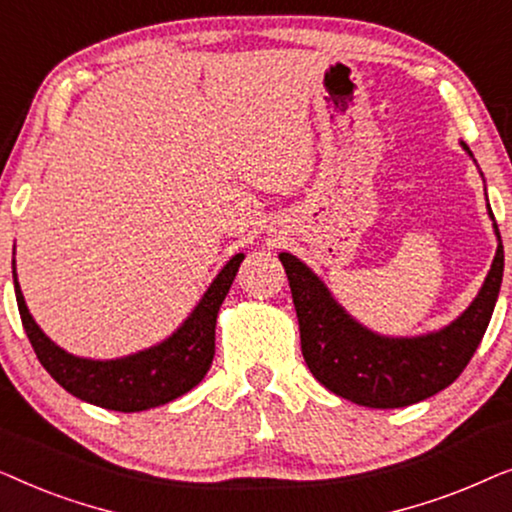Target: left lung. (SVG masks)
Masks as SVG:
<instances>
[{
	"label": "left lung",
	"mask_w": 512,
	"mask_h": 512,
	"mask_svg": "<svg viewBox=\"0 0 512 512\" xmlns=\"http://www.w3.org/2000/svg\"><path fill=\"white\" fill-rule=\"evenodd\" d=\"M489 216L494 219L492 209ZM279 261L289 277L307 368L333 394L384 410L424 401L464 373L499 298L503 244L499 235L492 270L478 298L457 321L438 333L401 340L380 338L347 317L326 286L296 256L279 254Z\"/></svg>",
	"instance_id": "obj_1"
}]
</instances>
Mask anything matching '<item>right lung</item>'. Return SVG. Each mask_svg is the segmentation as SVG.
<instances>
[{
  "label": "right lung",
  "instance_id": "add662e5",
  "mask_svg": "<svg viewBox=\"0 0 512 512\" xmlns=\"http://www.w3.org/2000/svg\"><path fill=\"white\" fill-rule=\"evenodd\" d=\"M242 254L233 256L209 286L205 298L186 319V324L163 345L146 349L118 361H88L67 354L41 333L27 312L18 279L16 300L30 345L48 375L81 401L116 412H139L158 408L184 396L207 375L214 359L216 314L242 263Z\"/></svg>",
  "mask_w": 512,
  "mask_h": 512
}]
</instances>
